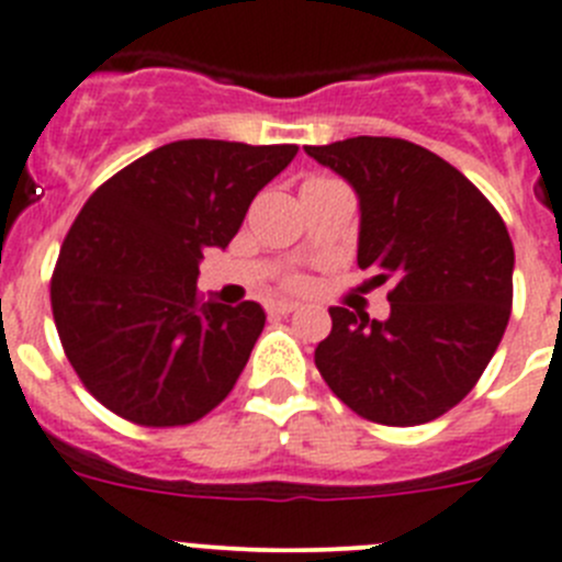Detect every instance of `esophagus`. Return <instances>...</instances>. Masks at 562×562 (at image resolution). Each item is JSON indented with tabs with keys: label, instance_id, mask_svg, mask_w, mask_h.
Returning <instances> with one entry per match:
<instances>
[{
	"label": "esophagus",
	"instance_id": "1",
	"mask_svg": "<svg viewBox=\"0 0 562 562\" xmlns=\"http://www.w3.org/2000/svg\"><path fill=\"white\" fill-rule=\"evenodd\" d=\"M296 307H300V302L277 300V302H271V305H269V313H271V316H285V313H293Z\"/></svg>",
	"mask_w": 562,
	"mask_h": 562
}]
</instances>
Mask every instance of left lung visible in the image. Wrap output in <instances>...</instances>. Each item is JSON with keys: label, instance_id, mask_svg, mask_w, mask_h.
I'll use <instances>...</instances> for the list:
<instances>
[{"label": "left lung", "instance_id": "left-lung-1", "mask_svg": "<svg viewBox=\"0 0 562 562\" xmlns=\"http://www.w3.org/2000/svg\"><path fill=\"white\" fill-rule=\"evenodd\" d=\"M361 201L358 266L392 282V313L330 307L316 369L338 401L381 426H419L476 386L513 311L515 251L502 215L431 150L394 136L305 145Z\"/></svg>", "mask_w": 562, "mask_h": 562}]
</instances>
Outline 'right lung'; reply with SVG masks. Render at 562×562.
<instances>
[{"label": "right lung", "mask_w": 562, "mask_h": 562, "mask_svg": "<svg viewBox=\"0 0 562 562\" xmlns=\"http://www.w3.org/2000/svg\"><path fill=\"white\" fill-rule=\"evenodd\" d=\"M296 145L179 139L100 184L64 237L49 302L80 383L145 428L190 426L244 372L266 313L201 300L204 249H226Z\"/></svg>", "instance_id": "obj_1"}]
</instances>
